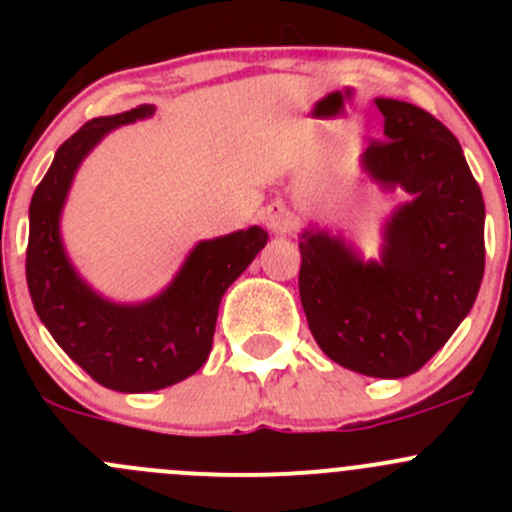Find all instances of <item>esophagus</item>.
I'll return each mask as SVG.
<instances>
[{"label":"esophagus","instance_id":"1","mask_svg":"<svg viewBox=\"0 0 512 512\" xmlns=\"http://www.w3.org/2000/svg\"><path fill=\"white\" fill-rule=\"evenodd\" d=\"M267 225H270V230L277 232V235H287V232H292L294 213L287 208V203L275 200V203L267 208Z\"/></svg>","mask_w":512,"mask_h":512}]
</instances>
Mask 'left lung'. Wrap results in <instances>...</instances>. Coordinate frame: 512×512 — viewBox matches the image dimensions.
I'll use <instances>...</instances> for the list:
<instances>
[{"instance_id": "1", "label": "left lung", "mask_w": 512, "mask_h": 512, "mask_svg": "<svg viewBox=\"0 0 512 512\" xmlns=\"http://www.w3.org/2000/svg\"><path fill=\"white\" fill-rule=\"evenodd\" d=\"M384 138L361 156L384 188L411 203L384 227L381 260L342 237L299 235V299L312 337L344 369L401 379L421 369L471 312L485 267V203L461 143L414 103L376 98Z\"/></svg>"}]
</instances>
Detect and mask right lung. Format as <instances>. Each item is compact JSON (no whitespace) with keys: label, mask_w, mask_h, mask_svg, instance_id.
<instances>
[{"label":"right lung","mask_w":512,"mask_h":512,"mask_svg":"<svg viewBox=\"0 0 512 512\" xmlns=\"http://www.w3.org/2000/svg\"><path fill=\"white\" fill-rule=\"evenodd\" d=\"M151 113L153 106H138L84 123L61 143L29 205L27 285L36 314L91 379L123 394L165 389L205 364L225 289L267 242L257 225L198 242L175 280L143 304L108 302L76 275L59 235L76 168L108 131Z\"/></svg>","instance_id":"right-lung-1"}]
</instances>
